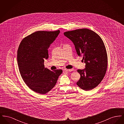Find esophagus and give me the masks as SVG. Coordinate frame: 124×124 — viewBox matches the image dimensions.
I'll return each mask as SVG.
<instances>
[{
  "instance_id": "34e87169",
  "label": "esophagus",
  "mask_w": 124,
  "mask_h": 124,
  "mask_svg": "<svg viewBox=\"0 0 124 124\" xmlns=\"http://www.w3.org/2000/svg\"><path fill=\"white\" fill-rule=\"evenodd\" d=\"M64 72H71L73 71V69H64Z\"/></svg>"
}]
</instances>
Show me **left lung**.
<instances>
[{
  "mask_svg": "<svg viewBox=\"0 0 124 124\" xmlns=\"http://www.w3.org/2000/svg\"><path fill=\"white\" fill-rule=\"evenodd\" d=\"M64 35L73 43L78 56H82L85 68L78 70L80 78L77 82L85 91L94 88L103 79L107 67V55L100 36L88 29L66 31Z\"/></svg>",
  "mask_w": 124,
  "mask_h": 124,
  "instance_id": "1",
  "label": "left lung"
}]
</instances>
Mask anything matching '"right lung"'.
I'll use <instances>...</instances> for the list:
<instances>
[{
  "mask_svg": "<svg viewBox=\"0 0 124 124\" xmlns=\"http://www.w3.org/2000/svg\"><path fill=\"white\" fill-rule=\"evenodd\" d=\"M59 32V30L36 31L24 38L18 49L21 76L30 88L39 94H46L53 88L62 73L61 69L51 71L44 65L49 57L48 48Z\"/></svg>",
  "mask_w": 124,
  "mask_h": 124,
  "instance_id": "obj_1",
  "label": "right lung"
}]
</instances>
